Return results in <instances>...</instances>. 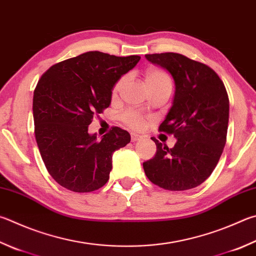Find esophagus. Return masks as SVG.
Wrapping results in <instances>:
<instances>
[{
	"mask_svg": "<svg viewBox=\"0 0 256 256\" xmlns=\"http://www.w3.org/2000/svg\"><path fill=\"white\" fill-rule=\"evenodd\" d=\"M143 136H140V134H136V133H131V140L132 142H136L138 140H141Z\"/></svg>",
	"mask_w": 256,
	"mask_h": 256,
	"instance_id": "esophagus-1",
	"label": "esophagus"
}]
</instances>
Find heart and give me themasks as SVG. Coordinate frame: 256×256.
Here are the masks:
<instances>
[{
  "mask_svg": "<svg viewBox=\"0 0 256 256\" xmlns=\"http://www.w3.org/2000/svg\"><path fill=\"white\" fill-rule=\"evenodd\" d=\"M146 82L148 84V88L154 87H170L172 88V80L171 77L166 72L161 70L158 68H148L146 72ZM124 82V78H120V80L115 82L113 86V95H116L120 90ZM146 116L141 112L136 110H128L120 114V120H123L125 125L133 130H140L143 128L144 122H146Z\"/></svg>",
  "mask_w": 256,
  "mask_h": 256,
  "instance_id": "b5f03b06",
  "label": "heart"
}]
</instances>
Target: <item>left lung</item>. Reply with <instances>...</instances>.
Listing matches in <instances>:
<instances>
[{
  "label": "left lung",
  "mask_w": 256,
  "mask_h": 256,
  "mask_svg": "<svg viewBox=\"0 0 256 256\" xmlns=\"http://www.w3.org/2000/svg\"><path fill=\"white\" fill-rule=\"evenodd\" d=\"M148 62L168 70L176 92L159 131L174 134L172 148L156 138V152L143 162L148 180L180 192L202 184L220 161L226 144L230 100L224 82L207 64L174 52L146 54Z\"/></svg>",
  "instance_id": "1"
}]
</instances>
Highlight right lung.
I'll return each mask as SVG.
<instances>
[{
  "label": "right lung",
  "mask_w": 256,
  "mask_h": 256,
  "mask_svg": "<svg viewBox=\"0 0 256 256\" xmlns=\"http://www.w3.org/2000/svg\"><path fill=\"white\" fill-rule=\"evenodd\" d=\"M140 59L88 51L51 66L36 84V144L48 172L64 188L90 192L108 182L113 153L131 136L114 126L98 140L88 133V125L108 108L115 82Z\"/></svg>",
  "instance_id": "add662e5"
}]
</instances>
